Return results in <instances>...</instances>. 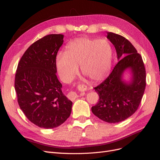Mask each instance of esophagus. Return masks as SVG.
Listing matches in <instances>:
<instances>
[{"mask_svg":"<svg viewBox=\"0 0 160 160\" xmlns=\"http://www.w3.org/2000/svg\"><path fill=\"white\" fill-rule=\"evenodd\" d=\"M81 89L82 90H85L86 88L84 85H82V86H81ZM77 97H78V95H77V93L75 92H70L68 95V97L70 98H75Z\"/></svg>","mask_w":160,"mask_h":160,"instance_id":"obj_1","label":"esophagus"}]
</instances>
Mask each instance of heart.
<instances>
[{
    "mask_svg": "<svg viewBox=\"0 0 160 160\" xmlns=\"http://www.w3.org/2000/svg\"><path fill=\"white\" fill-rule=\"evenodd\" d=\"M112 50L106 40L81 37L69 42L65 52H59L56 57L58 74L64 82L72 80L81 71L95 82L105 79L112 65Z\"/></svg>",
    "mask_w": 160,
    "mask_h": 160,
    "instance_id": "obj_1",
    "label": "heart"
}]
</instances>
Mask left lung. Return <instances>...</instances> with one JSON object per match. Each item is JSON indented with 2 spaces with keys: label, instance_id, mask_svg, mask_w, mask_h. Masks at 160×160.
Segmentation results:
<instances>
[{
  "label": "left lung",
  "instance_id": "1",
  "mask_svg": "<svg viewBox=\"0 0 160 160\" xmlns=\"http://www.w3.org/2000/svg\"><path fill=\"white\" fill-rule=\"evenodd\" d=\"M107 38L114 45L118 63L101 84L95 88L99 99L91 111L96 117L108 123H117L132 115L138 108L146 87V70L142 58L126 38L112 32ZM128 70L130 79H123Z\"/></svg>",
  "mask_w": 160,
  "mask_h": 160
}]
</instances>
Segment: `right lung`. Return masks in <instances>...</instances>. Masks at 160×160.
<instances>
[{
  "mask_svg": "<svg viewBox=\"0 0 160 160\" xmlns=\"http://www.w3.org/2000/svg\"><path fill=\"white\" fill-rule=\"evenodd\" d=\"M63 37L49 34L32 43L16 70L14 87L20 108L40 128H56L71 112L73 102L64 95L56 75V57Z\"/></svg>",
  "mask_w": 160,
  "mask_h": 160,
  "instance_id": "add662e5",
  "label": "right lung"
}]
</instances>
